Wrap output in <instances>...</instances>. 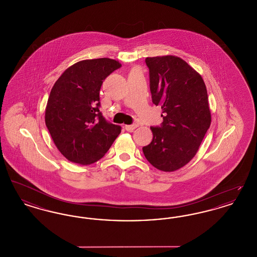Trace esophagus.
<instances>
[{
  "instance_id": "obj_1",
  "label": "esophagus",
  "mask_w": 257,
  "mask_h": 257,
  "mask_svg": "<svg viewBox=\"0 0 257 257\" xmlns=\"http://www.w3.org/2000/svg\"><path fill=\"white\" fill-rule=\"evenodd\" d=\"M138 126H139V125H138L137 123L131 124V125H125V130H127V131H133Z\"/></svg>"
}]
</instances>
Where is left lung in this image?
I'll return each mask as SVG.
<instances>
[{
  "mask_svg": "<svg viewBox=\"0 0 257 257\" xmlns=\"http://www.w3.org/2000/svg\"><path fill=\"white\" fill-rule=\"evenodd\" d=\"M152 102L163 122L150 127L152 142L143 147L156 169L174 171L194 158L211 124L207 90L201 76L174 56L147 58Z\"/></svg>",
  "mask_w": 257,
  "mask_h": 257,
  "instance_id": "left-lung-1",
  "label": "left lung"
}]
</instances>
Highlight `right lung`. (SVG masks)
Returning <instances> with one entry per match:
<instances>
[{
    "mask_svg": "<svg viewBox=\"0 0 257 257\" xmlns=\"http://www.w3.org/2000/svg\"><path fill=\"white\" fill-rule=\"evenodd\" d=\"M121 67L107 58L79 61L67 68L51 89L45 123L61 154L90 165L101 159L121 132L99 110L103 81Z\"/></svg>",
    "mask_w": 257,
    "mask_h": 257,
    "instance_id": "1",
    "label": "right lung"
}]
</instances>
